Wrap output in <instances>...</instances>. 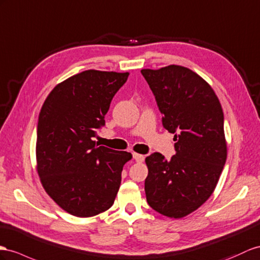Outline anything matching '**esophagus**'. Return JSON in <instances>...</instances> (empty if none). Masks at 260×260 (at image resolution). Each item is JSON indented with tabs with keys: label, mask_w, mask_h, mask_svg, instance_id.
Wrapping results in <instances>:
<instances>
[{
	"label": "esophagus",
	"mask_w": 260,
	"mask_h": 260,
	"mask_svg": "<svg viewBox=\"0 0 260 260\" xmlns=\"http://www.w3.org/2000/svg\"><path fill=\"white\" fill-rule=\"evenodd\" d=\"M133 158H134L137 162H143V161H144V159H145L144 155L136 154V152H134V154H133Z\"/></svg>",
	"instance_id": "1"
}]
</instances>
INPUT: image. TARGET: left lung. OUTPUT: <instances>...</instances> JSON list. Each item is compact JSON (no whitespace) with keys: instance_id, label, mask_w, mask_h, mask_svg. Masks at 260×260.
Masks as SVG:
<instances>
[{"instance_id":"obj_1","label":"left lung","mask_w":260,"mask_h":260,"mask_svg":"<svg viewBox=\"0 0 260 260\" xmlns=\"http://www.w3.org/2000/svg\"><path fill=\"white\" fill-rule=\"evenodd\" d=\"M141 72L176 142L170 160L159 152L146 157V199L160 214L181 218L211 197L222 174L228 156L223 110L211 85L185 67Z\"/></svg>"}]
</instances>
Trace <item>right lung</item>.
Here are the masks:
<instances>
[{"instance_id":"obj_1","label":"right lung","mask_w":260,"mask_h":260,"mask_svg":"<svg viewBox=\"0 0 260 260\" xmlns=\"http://www.w3.org/2000/svg\"><path fill=\"white\" fill-rule=\"evenodd\" d=\"M128 72L85 70L57 84L42 106L36 160L41 182L62 210L90 217L114 203L127 151L92 141Z\"/></svg>"}]
</instances>
